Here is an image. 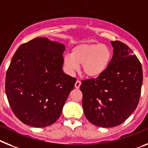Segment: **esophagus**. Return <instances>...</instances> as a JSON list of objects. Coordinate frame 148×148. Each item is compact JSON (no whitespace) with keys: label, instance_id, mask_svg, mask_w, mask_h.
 Here are the masks:
<instances>
[{"label":"esophagus","instance_id":"1","mask_svg":"<svg viewBox=\"0 0 148 148\" xmlns=\"http://www.w3.org/2000/svg\"><path fill=\"white\" fill-rule=\"evenodd\" d=\"M80 85H81V81L80 80H77L74 86H75L76 88H79V86H80Z\"/></svg>","mask_w":148,"mask_h":148}]
</instances>
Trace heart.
I'll return each mask as SVG.
<instances>
[{
    "mask_svg": "<svg viewBox=\"0 0 148 148\" xmlns=\"http://www.w3.org/2000/svg\"><path fill=\"white\" fill-rule=\"evenodd\" d=\"M112 50L106 44L86 43L75 46L71 55L64 57V65L72 74L81 64L83 73L89 77H97L104 73L111 62Z\"/></svg>",
    "mask_w": 148,
    "mask_h": 148,
    "instance_id": "obj_1",
    "label": "heart"
}]
</instances>
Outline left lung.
I'll return each instance as SVG.
<instances>
[{
	"label": "left lung",
	"mask_w": 148,
	"mask_h": 148,
	"mask_svg": "<svg viewBox=\"0 0 148 148\" xmlns=\"http://www.w3.org/2000/svg\"><path fill=\"white\" fill-rule=\"evenodd\" d=\"M113 56L104 73L95 79L83 80L85 116L94 125L112 127L120 125L138 106L143 72L137 56L127 45L112 41Z\"/></svg>",
	"instance_id": "1"
}]
</instances>
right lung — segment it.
I'll return each instance as SVG.
<instances>
[{"mask_svg": "<svg viewBox=\"0 0 148 148\" xmlns=\"http://www.w3.org/2000/svg\"><path fill=\"white\" fill-rule=\"evenodd\" d=\"M63 44L33 38L15 51L6 71L5 90L18 119L34 127L57 121L77 79L62 70Z\"/></svg>", "mask_w": 148, "mask_h": 148, "instance_id": "1", "label": "right lung"}]
</instances>
